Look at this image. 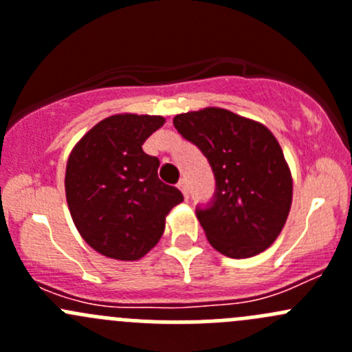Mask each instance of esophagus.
Listing matches in <instances>:
<instances>
[{"instance_id": "esophagus-1", "label": "esophagus", "mask_w": 352, "mask_h": 352, "mask_svg": "<svg viewBox=\"0 0 352 352\" xmlns=\"http://www.w3.org/2000/svg\"><path fill=\"white\" fill-rule=\"evenodd\" d=\"M177 186H179V189L182 190L184 196H186V197L189 196V184H187V179H180Z\"/></svg>"}]
</instances>
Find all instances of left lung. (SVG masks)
I'll use <instances>...</instances> for the list:
<instances>
[{"mask_svg":"<svg viewBox=\"0 0 352 352\" xmlns=\"http://www.w3.org/2000/svg\"><path fill=\"white\" fill-rule=\"evenodd\" d=\"M173 126L201 150L214 173L211 201L196 206L209 243L232 258L271 247L293 199L289 168L271 131L214 107L175 116Z\"/></svg>","mask_w":352,"mask_h":352,"instance_id":"1","label":"left lung"}]
</instances>
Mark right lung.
Masks as SVG:
<instances>
[{
    "label": "right lung",
    "mask_w": 352,
    "mask_h": 352,
    "mask_svg": "<svg viewBox=\"0 0 352 352\" xmlns=\"http://www.w3.org/2000/svg\"><path fill=\"white\" fill-rule=\"evenodd\" d=\"M160 116H112L91 127L71 151L66 199L85 242L119 261H136L158 243L165 218L184 201L158 179L160 160L143 143L163 126Z\"/></svg>",
    "instance_id": "1"
}]
</instances>
